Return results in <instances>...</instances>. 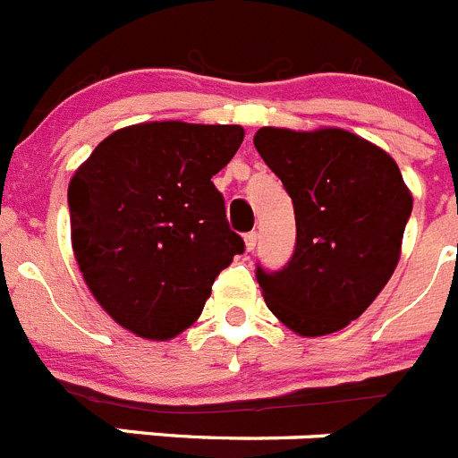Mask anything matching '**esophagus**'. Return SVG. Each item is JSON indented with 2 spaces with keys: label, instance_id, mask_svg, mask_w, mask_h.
Returning <instances> with one entry per match:
<instances>
[{
  "label": "esophagus",
  "instance_id": "esophagus-1",
  "mask_svg": "<svg viewBox=\"0 0 458 458\" xmlns=\"http://www.w3.org/2000/svg\"><path fill=\"white\" fill-rule=\"evenodd\" d=\"M254 248H257V233H245V250H248V252H254Z\"/></svg>",
  "mask_w": 458,
  "mask_h": 458
}]
</instances>
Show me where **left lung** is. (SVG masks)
I'll return each mask as SVG.
<instances>
[{
    "instance_id": "1",
    "label": "left lung",
    "mask_w": 458,
    "mask_h": 458,
    "mask_svg": "<svg viewBox=\"0 0 458 458\" xmlns=\"http://www.w3.org/2000/svg\"><path fill=\"white\" fill-rule=\"evenodd\" d=\"M254 147L293 201L295 250L282 270L257 266L266 305L305 337L337 333L383 291L402 254L412 197L371 141L321 128H261Z\"/></svg>"
}]
</instances>
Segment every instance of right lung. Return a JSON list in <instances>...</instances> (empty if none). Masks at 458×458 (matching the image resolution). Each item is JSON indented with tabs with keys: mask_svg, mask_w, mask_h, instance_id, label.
<instances>
[{
	"mask_svg": "<svg viewBox=\"0 0 458 458\" xmlns=\"http://www.w3.org/2000/svg\"><path fill=\"white\" fill-rule=\"evenodd\" d=\"M242 137L241 125H128L71 179L72 252L93 298L131 333L156 342L183 333L245 252L210 181Z\"/></svg>",
	"mask_w": 458,
	"mask_h": 458,
	"instance_id": "add662e5",
	"label": "right lung"
}]
</instances>
